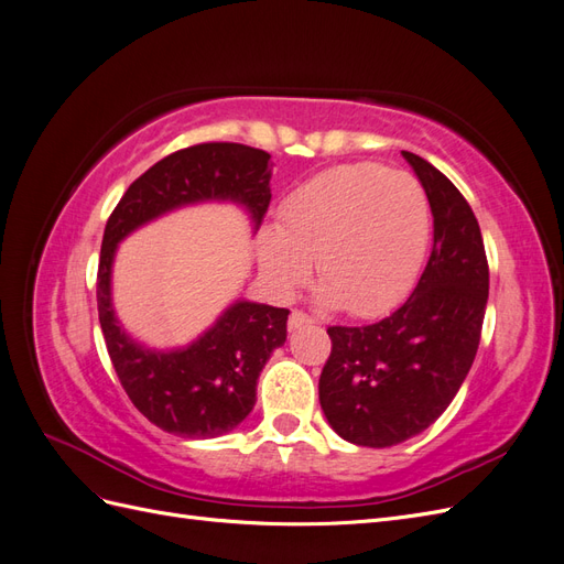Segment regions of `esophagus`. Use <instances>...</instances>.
I'll return each instance as SVG.
<instances>
[{
  "instance_id": "obj_1",
  "label": "esophagus",
  "mask_w": 564,
  "mask_h": 564,
  "mask_svg": "<svg viewBox=\"0 0 564 564\" xmlns=\"http://www.w3.org/2000/svg\"><path fill=\"white\" fill-rule=\"evenodd\" d=\"M315 319L311 315H305L303 311H294L292 315H289V329H299L303 327V324H313Z\"/></svg>"
}]
</instances>
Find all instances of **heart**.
<instances>
[{"mask_svg":"<svg viewBox=\"0 0 564 564\" xmlns=\"http://www.w3.org/2000/svg\"><path fill=\"white\" fill-rule=\"evenodd\" d=\"M429 242L431 204L412 174L344 164L286 195L280 230L261 237V265L278 292L292 294L317 259L322 303L369 317L409 292Z\"/></svg>","mask_w":564,"mask_h":564,"instance_id":"obj_1","label":"heart"}]
</instances>
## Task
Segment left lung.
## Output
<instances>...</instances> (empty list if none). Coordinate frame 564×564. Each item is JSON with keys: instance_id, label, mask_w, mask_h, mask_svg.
<instances>
[{"instance_id": "1", "label": "left lung", "mask_w": 564, "mask_h": 564, "mask_svg": "<svg viewBox=\"0 0 564 564\" xmlns=\"http://www.w3.org/2000/svg\"><path fill=\"white\" fill-rule=\"evenodd\" d=\"M433 212V251L400 308L365 327H329L319 404L352 445L392 447L445 412L473 367L489 296L480 226L466 197L431 162L402 152Z\"/></svg>"}]
</instances>
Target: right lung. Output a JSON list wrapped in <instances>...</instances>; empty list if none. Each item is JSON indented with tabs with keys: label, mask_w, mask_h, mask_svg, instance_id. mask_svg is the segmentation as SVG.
I'll use <instances>...</instances> for the list:
<instances>
[{
	"label": "right lung",
	"mask_w": 564,
	"mask_h": 564,
	"mask_svg": "<svg viewBox=\"0 0 564 564\" xmlns=\"http://www.w3.org/2000/svg\"><path fill=\"white\" fill-rule=\"evenodd\" d=\"M270 155L242 143H199L172 152L135 178L112 209L100 247L98 319L117 379L133 406L178 437H218L240 425L256 404V381L272 350L286 340V308L240 301L193 346L158 352L122 332L110 303L117 242L131 230L183 204L232 199L256 228L270 204Z\"/></svg>",
	"instance_id": "right-lung-1"
}]
</instances>
